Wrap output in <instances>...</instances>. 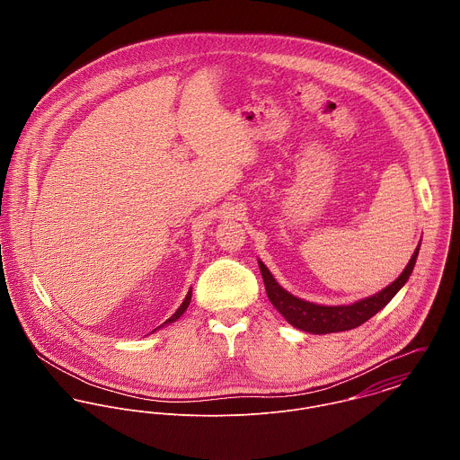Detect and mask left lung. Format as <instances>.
Returning <instances> with one entry per match:
<instances>
[{"label":"left lung","instance_id":"1","mask_svg":"<svg viewBox=\"0 0 460 460\" xmlns=\"http://www.w3.org/2000/svg\"><path fill=\"white\" fill-rule=\"evenodd\" d=\"M418 252H420V246L416 248L407 267L402 270V274L394 279L392 285H388L379 294L361 299L349 306H321V305L303 301V299L288 294L285 288H281L262 262H259V265H261L267 297L272 303V306L288 321V324H292L294 328L301 329V331H306V332L328 334V332L358 328L363 323H367L370 317H374L379 310H383L394 299V294L409 279L416 259H418Z\"/></svg>","mask_w":460,"mask_h":460}]
</instances>
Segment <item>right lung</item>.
Instances as JSON below:
<instances>
[{
    "label": "right lung",
    "mask_w": 460,
    "mask_h": 460,
    "mask_svg": "<svg viewBox=\"0 0 460 460\" xmlns=\"http://www.w3.org/2000/svg\"><path fill=\"white\" fill-rule=\"evenodd\" d=\"M190 303H191V290H190V292H188V296H186V299H184V303H182V305H181V306H179V310H177V312H175V314H173V315H172V317H170V319H168V321H166V323H164V324H172V323H175V321H177V319H179V317H181V315H182V314H184V312H186V310H188V306H190ZM164 324H161V326H159V328H163V326H164Z\"/></svg>",
    "instance_id": "1"
}]
</instances>
